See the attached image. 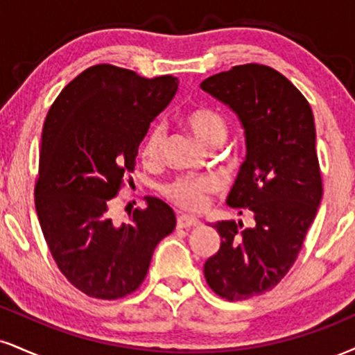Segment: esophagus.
I'll list each match as a JSON object with an SVG mask.
<instances>
[{
	"mask_svg": "<svg viewBox=\"0 0 355 355\" xmlns=\"http://www.w3.org/2000/svg\"><path fill=\"white\" fill-rule=\"evenodd\" d=\"M200 221L198 218L190 215H180L177 218V228H193V226H198Z\"/></svg>",
	"mask_w": 355,
	"mask_h": 355,
	"instance_id": "obj_1",
	"label": "esophagus"
}]
</instances>
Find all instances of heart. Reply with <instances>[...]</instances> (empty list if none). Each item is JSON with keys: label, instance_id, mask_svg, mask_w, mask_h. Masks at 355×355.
Segmentation results:
<instances>
[{"label": "heart", "instance_id": "heart-1", "mask_svg": "<svg viewBox=\"0 0 355 355\" xmlns=\"http://www.w3.org/2000/svg\"><path fill=\"white\" fill-rule=\"evenodd\" d=\"M185 123L191 134L203 147L225 142L228 135V125L218 112L211 109H195L185 115ZM166 130L164 123H157L148 132L142 147V157L147 162H155L164 152ZM218 185L215 180L205 177H180L164 185L162 193L168 202L189 211H200L210 202V195L215 193Z\"/></svg>", "mask_w": 355, "mask_h": 355}]
</instances>
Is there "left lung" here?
<instances>
[{
  "instance_id": "1",
  "label": "left lung",
  "mask_w": 355,
  "mask_h": 355,
  "mask_svg": "<svg viewBox=\"0 0 355 355\" xmlns=\"http://www.w3.org/2000/svg\"><path fill=\"white\" fill-rule=\"evenodd\" d=\"M200 87L236 114L246 159L226 203L251 211L254 226L223 220L211 225L220 250L205 277L228 301L263 294L291 270L322 198L309 102L283 74L261 64L234 66Z\"/></svg>"
}]
</instances>
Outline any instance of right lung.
<instances>
[{
  "label": "right lung",
  "instance_id": "right-lung-1",
  "mask_svg": "<svg viewBox=\"0 0 355 355\" xmlns=\"http://www.w3.org/2000/svg\"><path fill=\"white\" fill-rule=\"evenodd\" d=\"M172 76L145 79L99 64L71 80L51 105L42 127L40 177L34 196L42 234L72 286L97 300L134 293L147 275L153 250L173 232L175 213L145 196L129 223L115 225L110 200L153 119L177 94Z\"/></svg>",
  "mask_w": 355,
  "mask_h": 355
}]
</instances>
